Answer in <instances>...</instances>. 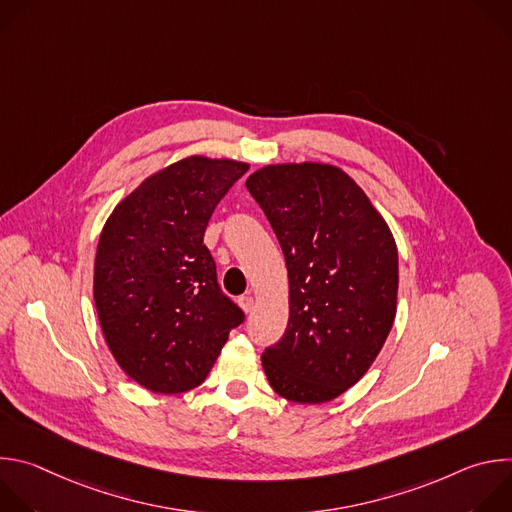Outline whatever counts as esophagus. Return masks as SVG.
Wrapping results in <instances>:
<instances>
[{
    "label": "esophagus",
    "instance_id": "esophagus-1",
    "mask_svg": "<svg viewBox=\"0 0 512 512\" xmlns=\"http://www.w3.org/2000/svg\"><path fill=\"white\" fill-rule=\"evenodd\" d=\"M239 304H241V308H243L247 314H251V312L255 310V300H253V296H241V298H239Z\"/></svg>",
    "mask_w": 512,
    "mask_h": 512
}]
</instances>
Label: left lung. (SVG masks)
<instances>
[{
	"label": "left lung",
	"mask_w": 512,
	"mask_h": 512,
	"mask_svg": "<svg viewBox=\"0 0 512 512\" xmlns=\"http://www.w3.org/2000/svg\"><path fill=\"white\" fill-rule=\"evenodd\" d=\"M281 245L289 322L261 360L294 403H326L369 371L397 312L395 239L360 186L328 164L265 166L247 178Z\"/></svg>",
	"instance_id": "left-lung-1"
}]
</instances>
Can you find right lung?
I'll return each mask as SVG.
<instances>
[{"mask_svg": "<svg viewBox=\"0 0 512 512\" xmlns=\"http://www.w3.org/2000/svg\"><path fill=\"white\" fill-rule=\"evenodd\" d=\"M247 170L235 160H180L143 180L103 227L93 283L101 330L119 367L154 393L198 387L245 320L202 239Z\"/></svg>", "mask_w": 512, "mask_h": 512, "instance_id": "right-lung-1", "label": "right lung"}]
</instances>
